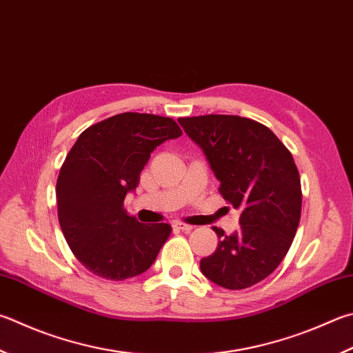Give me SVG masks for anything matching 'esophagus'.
<instances>
[{
	"label": "esophagus",
	"instance_id": "34e87169",
	"mask_svg": "<svg viewBox=\"0 0 353 353\" xmlns=\"http://www.w3.org/2000/svg\"><path fill=\"white\" fill-rule=\"evenodd\" d=\"M172 227H174L176 230H181V232L183 233H190L191 230H193V225H188V223H183V222H174L172 223Z\"/></svg>",
	"mask_w": 353,
	"mask_h": 353
}]
</instances>
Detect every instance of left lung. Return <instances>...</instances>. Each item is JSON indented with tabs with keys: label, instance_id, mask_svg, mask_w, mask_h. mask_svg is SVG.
Returning a JSON list of instances; mask_svg holds the SVG:
<instances>
[{
	"label": "left lung",
	"instance_id": "left-lung-1",
	"mask_svg": "<svg viewBox=\"0 0 353 353\" xmlns=\"http://www.w3.org/2000/svg\"><path fill=\"white\" fill-rule=\"evenodd\" d=\"M179 123L207 156L221 196L241 210L236 233L213 227L219 243L201 261L202 273L230 290L261 283L285 258L299 225L303 193L292 152L267 126L239 115Z\"/></svg>",
	"mask_w": 353,
	"mask_h": 353
}]
</instances>
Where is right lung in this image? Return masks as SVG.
Segmentation results:
<instances>
[{
    "label": "right lung",
    "instance_id": "1",
    "mask_svg": "<svg viewBox=\"0 0 353 353\" xmlns=\"http://www.w3.org/2000/svg\"><path fill=\"white\" fill-rule=\"evenodd\" d=\"M182 136L174 120L123 112L83 131L57 179V207L69 248L86 270L123 281L148 270L171 234L168 223L139 222L123 208L151 152Z\"/></svg>",
    "mask_w": 353,
    "mask_h": 353
}]
</instances>
